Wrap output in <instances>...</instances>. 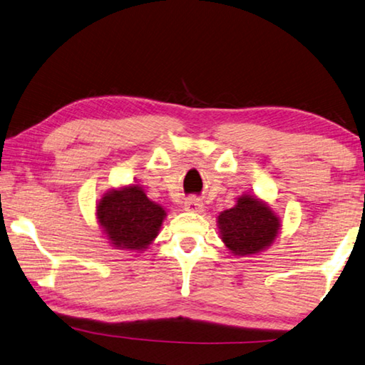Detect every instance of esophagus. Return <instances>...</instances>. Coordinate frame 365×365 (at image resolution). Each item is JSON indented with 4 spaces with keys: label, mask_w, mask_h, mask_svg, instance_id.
<instances>
[{
    "label": "esophagus",
    "mask_w": 365,
    "mask_h": 365,
    "mask_svg": "<svg viewBox=\"0 0 365 365\" xmlns=\"http://www.w3.org/2000/svg\"><path fill=\"white\" fill-rule=\"evenodd\" d=\"M185 211L188 212H201L203 211V203L198 198H188L185 201Z\"/></svg>",
    "instance_id": "obj_1"
}]
</instances>
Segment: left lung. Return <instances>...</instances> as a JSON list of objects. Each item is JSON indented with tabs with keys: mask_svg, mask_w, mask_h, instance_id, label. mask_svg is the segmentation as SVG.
I'll use <instances>...</instances> for the list:
<instances>
[{
	"mask_svg": "<svg viewBox=\"0 0 365 365\" xmlns=\"http://www.w3.org/2000/svg\"><path fill=\"white\" fill-rule=\"evenodd\" d=\"M217 227L224 245L235 257H250L273 244L279 234L281 221L264 201L242 195L234 207L219 214Z\"/></svg>",
	"mask_w": 365,
	"mask_h": 365,
	"instance_id": "1",
	"label": "left lung"
}]
</instances>
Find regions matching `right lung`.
<instances>
[{
  "label": "right lung",
  "instance_id": "add662e5",
  "mask_svg": "<svg viewBox=\"0 0 365 365\" xmlns=\"http://www.w3.org/2000/svg\"><path fill=\"white\" fill-rule=\"evenodd\" d=\"M165 216L140 185L108 190L97 203V222L117 250L143 252L158 237Z\"/></svg>",
  "mask_w": 365,
  "mask_h": 365
}]
</instances>
